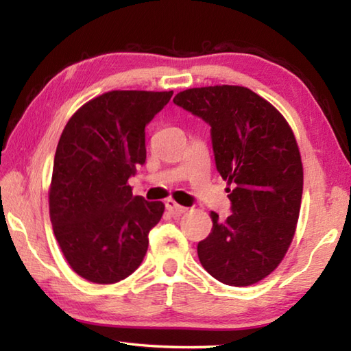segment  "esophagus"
I'll use <instances>...</instances> for the list:
<instances>
[{"label":"esophagus","instance_id":"1","mask_svg":"<svg viewBox=\"0 0 351 351\" xmlns=\"http://www.w3.org/2000/svg\"><path fill=\"white\" fill-rule=\"evenodd\" d=\"M165 207H167V210L171 213V215H181L187 210V207L180 206L178 203H175L173 199H167L165 201Z\"/></svg>","mask_w":351,"mask_h":351}]
</instances>
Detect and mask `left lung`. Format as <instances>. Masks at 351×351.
Returning <instances> with one entry per match:
<instances>
[{
	"label": "left lung",
	"mask_w": 351,
	"mask_h": 351,
	"mask_svg": "<svg viewBox=\"0 0 351 351\" xmlns=\"http://www.w3.org/2000/svg\"><path fill=\"white\" fill-rule=\"evenodd\" d=\"M173 102L209 123L217 170L232 186V213L219 221L212 212V232L198 243L201 265L230 287L257 283L283 260L299 219L304 169L293 130L245 86L192 88Z\"/></svg>",
	"instance_id": "1"
}]
</instances>
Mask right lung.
I'll list each match as a JSON object with an SVG mask.
<instances>
[{
    "mask_svg": "<svg viewBox=\"0 0 351 351\" xmlns=\"http://www.w3.org/2000/svg\"><path fill=\"white\" fill-rule=\"evenodd\" d=\"M173 91H110L74 112L58 141L49 215L64 258L93 283L139 268L164 204L133 197L128 180L145 164V127Z\"/></svg>",
    "mask_w": 351,
    "mask_h": 351,
    "instance_id": "right-lung-1",
    "label": "right lung"
}]
</instances>
